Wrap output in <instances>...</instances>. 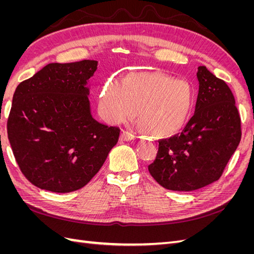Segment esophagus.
<instances>
[{
	"instance_id": "34e87169",
	"label": "esophagus",
	"mask_w": 254,
	"mask_h": 254,
	"mask_svg": "<svg viewBox=\"0 0 254 254\" xmlns=\"http://www.w3.org/2000/svg\"><path fill=\"white\" fill-rule=\"evenodd\" d=\"M134 139V135L129 132V131H125V130H123L121 135H120V140L121 141H131Z\"/></svg>"
}]
</instances>
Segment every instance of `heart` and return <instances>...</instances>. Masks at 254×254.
Returning <instances> with one entry per match:
<instances>
[{"label":"heart","instance_id":"b5f03b06","mask_svg":"<svg viewBox=\"0 0 254 254\" xmlns=\"http://www.w3.org/2000/svg\"><path fill=\"white\" fill-rule=\"evenodd\" d=\"M194 105L191 87L160 72L133 73L122 81L110 80L99 97V111L111 123L137 115L146 131L165 136L179 130L190 118Z\"/></svg>","mask_w":254,"mask_h":254}]
</instances>
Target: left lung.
Segmentation results:
<instances>
[{
  "mask_svg": "<svg viewBox=\"0 0 254 254\" xmlns=\"http://www.w3.org/2000/svg\"><path fill=\"white\" fill-rule=\"evenodd\" d=\"M195 113L179 133L159 140L148 171L160 186L195 190L218 180L242 137L241 118L228 84L198 67Z\"/></svg>",
  "mask_w": 254,
  "mask_h": 254,
  "instance_id": "obj_1",
  "label": "left lung"
}]
</instances>
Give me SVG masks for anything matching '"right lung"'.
I'll return each instance as SVG.
<instances>
[{
    "instance_id": "1",
    "label": "right lung",
    "mask_w": 254,
    "mask_h": 254,
    "mask_svg": "<svg viewBox=\"0 0 254 254\" xmlns=\"http://www.w3.org/2000/svg\"><path fill=\"white\" fill-rule=\"evenodd\" d=\"M97 61L50 64L19 83L7 134L20 171L54 193L83 188L118 143L120 128L92 118L88 79Z\"/></svg>"
}]
</instances>
